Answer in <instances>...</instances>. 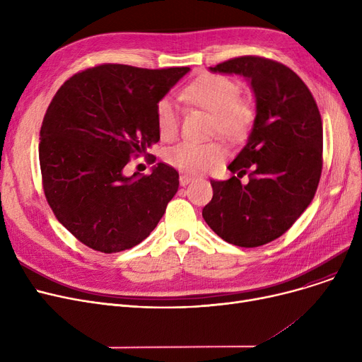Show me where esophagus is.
Segmentation results:
<instances>
[{
	"label": "esophagus",
	"instance_id": "obj_1",
	"mask_svg": "<svg viewBox=\"0 0 362 362\" xmlns=\"http://www.w3.org/2000/svg\"><path fill=\"white\" fill-rule=\"evenodd\" d=\"M194 180V177L192 176H189V175H182L180 176V179H179V182H180V186H186V185H189Z\"/></svg>",
	"mask_w": 362,
	"mask_h": 362
}]
</instances>
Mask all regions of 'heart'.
Returning <instances> with one entry per match:
<instances>
[{
  "mask_svg": "<svg viewBox=\"0 0 362 362\" xmlns=\"http://www.w3.org/2000/svg\"><path fill=\"white\" fill-rule=\"evenodd\" d=\"M238 93L239 86L235 81L221 74H202L183 89L182 98L213 114V132L230 142H240L248 136L255 111L252 104L239 98ZM156 119L164 141L177 136L180 114L173 100L163 98L157 103ZM224 157V146L214 141H183L165 152V161L186 173H202L216 167Z\"/></svg>",
  "mask_w": 362,
  "mask_h": 362,
  "instance_id": "heart-1",
  "label": "heart"
}]
</instances>
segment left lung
I'll list each match as a JSON object with an SVG mask.
<instances>
[{
	"label": "left lung",
	"mask_w": 362,
	"mask_h": 362,
	"mask_svg": "<svg viewBox=\"0 0 362 362\" xmlns=\"http://www.w3.org/2000/svg\"><path fill=\"white\" fill-rule=\"evenodd\" d=\"M250 82L255 119L229 164V180H211L202 217L226 242L255 248L280 238L311 204L322 167V123L307 85L289 67L245 55L210 67ZM250 171V182L240 177Z\"/></svg>",
	"instance_id": "1"
}]
</instances>
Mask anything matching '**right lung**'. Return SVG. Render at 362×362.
Listing matches in <instances>:
<instances>
[{"label": "right lung", "instance_id": "right-lung-1", "mask_svg": "<svg viewBox=\"0 0 362 362\" xmlns=\"http://www.w3.org/2000/svg\"><path fill=\"white\" fill-rule=\"evenodd\" d=\"M189 70L103 64L57 90L40 138L44 192L57 220L89 248L136 246L176 195L173 167L158 163L149 176H126L124 165L160 141L157 103Z\"/></svg>", "mask_w": 362, "mask_h": 362}]
</instances>
